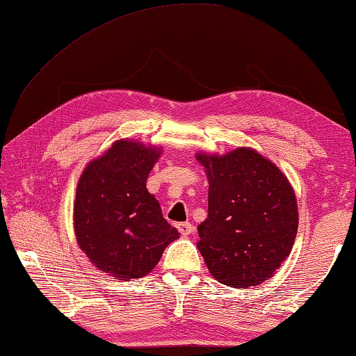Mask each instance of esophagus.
<instances>
[{"mask_svg":"<svg viewBox=\"0 0 356 356\" xmlns=\"http://www.w3.org/2000/svg\"><path fill=\"white\" fill-rule=\"evenodd\" d=\"M177 229H179V233L182 234V236H188V234L193 233L195 227L191 223L185 222V223H177Z\"/></svg>","mask_w":356,"mask_h":356,"instance_id":"34e87169","label":"esophagus"}]
</instances>
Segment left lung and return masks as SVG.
Listing matches in <instances>:
<instances>
[{"label":"left lung","instance_id":"8db88e82","mask_svg":"<svg viewBox=\"0 0 356 356\" xmlns=\"http://www.w3.org/2000/svg\"><path fill=\"white\" fill-rule=\"evenodd\" d=\"M209 182L207 218L198 227V250L212 277L249 289L275 274L298 233V201L290 180L250 147L195 155Z\"/></svg>","mask_w":356,"mask_h":356}]
</instances>
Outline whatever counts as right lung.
Returning a JSON list of instances; mask_svg holds the SVG:
<instances>
[{
    "label": "right lung",
    "instance_id": "add662e5",
    "mask_svg": "<svg viewBox=\"0 0 356 356\" xmlns=\"http://www.w3.org/2000/svg\"><path fill=\"white\" fill-rule=\"evenodd\" d=\"M160 155L156 145L118 139L79 177L72 212L77 245L109 277H144L179 239L145 187Z\"/></svg>",
    "mask_w": 356,
    "mask_h": 356
}]
</instances>
